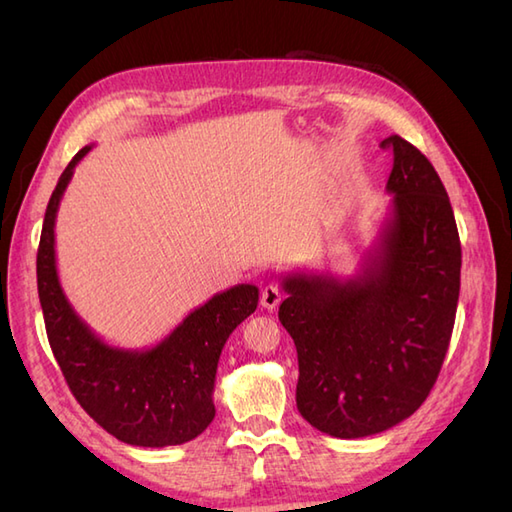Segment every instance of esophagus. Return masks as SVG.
<instances>
[{"mask_svg":"<svg viewBox=\"0 0 512 512\" xmlns=\"http://www.w3.org/2000/svg\"><path fill=\"white\" fill-rule=\"evenodd\" d=\"M259 301H262V308L266 310H275L281 303V290L273 284H268L266 288H262V295H259Z\"/></svg>","mask_w":512,"mask_h":512,"instance_id":"obj_1","label":"esophagus"}]
</instances>
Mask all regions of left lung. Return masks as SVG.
I'll return each mask as SVG.
<instances>
[{
    "label": "left lung",
    "instance_id": "left-lung-1",
    "mask_svg": "<svg viewBox=\"0 0 512 512\" xmlns=\"http://www.w3.org/2000/svg\"><path fill=\"white\" fill-rule=\"evenodd\" d=\"M380 147L394 151L391 204L361 270L281 277L279 321L299 358L297 409L343 440L396 427L427 400L460 297V235L440 176L405 138Z\"/></svg>",
    "mask_w": 512,
    "mask_h": 512
}]
</instances>
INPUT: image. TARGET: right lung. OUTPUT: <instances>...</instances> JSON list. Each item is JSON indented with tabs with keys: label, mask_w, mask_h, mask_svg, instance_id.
<instances>
[{
	"label": "right lung",
	"mask_w": 512,
	"mask_h": 512,
	"mask_svg": "<svg viewBox=\"0 0 512 512\" xmlns=\"http://www.w3.org/2000/svg\"><path fill=\"white\" fill-rule=\"evenodd\" d=\"M83 147L52 191L37 253V288L48 341L74 398L116 440L132 447H176L215 418L213 389L228 336L255 312L259 288L237 284L189 312L171 334L145 350L105 343L65 297L57 273L54 224Z\"/></svg>",
	"instance_id": "obj_1"
}]
</instances>
